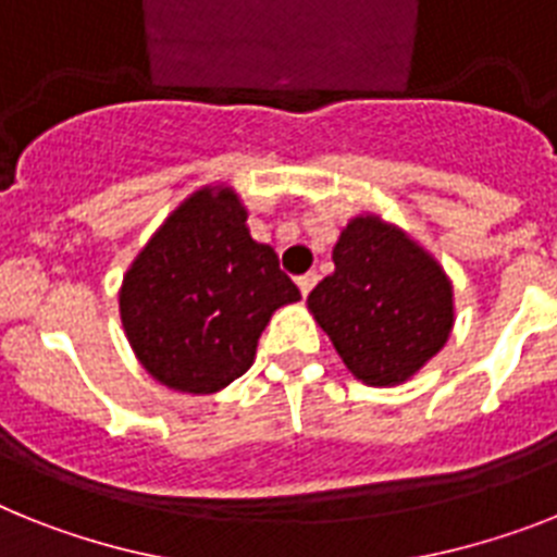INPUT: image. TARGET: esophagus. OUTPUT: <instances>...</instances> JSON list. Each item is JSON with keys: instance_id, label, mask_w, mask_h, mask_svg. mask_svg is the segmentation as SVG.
I'll list each match as a JSON object with an SVG mask.
<instances>
[{"instance_id": "1", "label": "esophagus", "mask_w": 557, "mask_h": 557, "mask_svg": "<svg viewBox=\"0 0 557 557\" xmlns=\"http://www.w3.org/2000/svg\"><path fill=\"white\" fill-rule=\"evenodd\" d=\"M296 282H298V289H301V296H310V289L315 287V282H319V275H315V273H305V275H298Z\"/></svg>"}]
</instances>
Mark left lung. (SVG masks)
I'll use <instances>...</instances> for the list:
<instances>
[{"instance_id":"left-lung-1","label":"left lung","mask_w":557,"mask_h":557,"mask_svg":"<svg viewBox=\"0 0 557 557\" xmlns=\"http://www.w3.org/2000/svg\"><path fill=\"white\" fill-rule=\"evenodd\" d=\"M333 261L307 296L312 319L358 381L404 384L453 333V282L401 227L372 213L350 219Z\"/></svg>"}]
</instances>
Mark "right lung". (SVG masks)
I'll return each mask as SVG.
<instances>
[{
	"label": "right lung",
	"instance_id": "right-lung-1",
	"mask_svg": "<svg viewBox=\"0 0 557 557\" xmlns=\"http://www.w3.org/2000/svg\"><path fill=\"white\" fill-rule=\"evenodd\" d=\"M298 298L273 247L250 236L238 193L215 185L187 196L141 247L119 315L159 384L207 395L250 370L270 315Z\"/></svg>",
	"mask_w": 557,
	"mask_h": 557
}]
</instances>
